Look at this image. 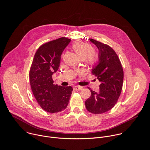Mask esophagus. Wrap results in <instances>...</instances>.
<instances>
[{
  "label": "esophagus",
  "mask_w": 150,
  "mask_h": 150,
  "mask_svg": "<svg viewBox=\"0 0 150 150\" xmlns=\"http://www.w3.org/2000/svg\"><path fill=\"white\" fill-rule=\"evenodd\" d=\"M73 88L74 91H81V90L83 88V87L80 86H75Z\"/></svg>",
  "instance_id": "1"
}]
</instances>
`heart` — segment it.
Wrapping results in <instances>:
<instances>
[{
  "label": "heart",
  "instance_id": "b5f03b06",
  "mask_svg": "<svg viewBox=\"0 0 150 150\" xmlns=\"http://www.w3.org/2000/svg\"><path fill=\"white\" fill-rule=\"evenodd\" d=\"M72 48L80 59L89 66H93L98 61V55L93 50L91 45L81 41H76L72 45Z\"/></svg>",
  "mask_w": 150,
  "mask_h": 150
}]
</instances>
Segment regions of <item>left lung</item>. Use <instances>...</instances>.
I'll return each mask as SVG.
<instances>
[{
  "mask_svg": "<svg viewBox=\"0 0 150 150\" xmlns=\"http://www.w3.org/2000/svg\"><path fill=\"white\" fill-rule=\"evenodd\" d=\"M99 50V61L93 67L92 74L100 82L99 91L88 87L91 95L85 102L86 109L94 114H101L110 110L121 95L124 71L115 51L108 45L90 39Z\"/></svg>",
  "mask_w": 150,
  "mask_h": 150,
  "instance_id": "1",
  "label": "left lung"
}]
</instances>
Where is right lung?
<instances>
[{
    "instance_id": "right-lung-1",
    "label": "right lung",
    "mask_w": 150,
    "mask_h": 150,
    "mask_svg": "<svg viewBox=\"0 0 150 150\" xmlns=\"http://www.w3.org/2000/svg\"><path fill=\"white\" fill-rule=\"evenodd\" d=\"M70 41L62 37L41 45L30 68L29 81L33 94L40 106L48 112L63 111L69 104L72 87L54 84L52 76L58 70L62 54Z\"/></svg>"
}]
</instances>
